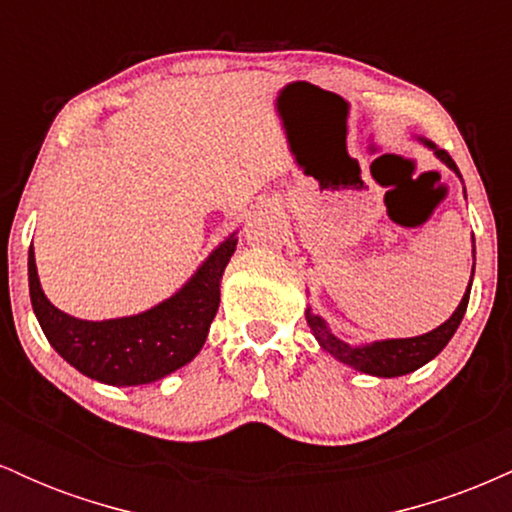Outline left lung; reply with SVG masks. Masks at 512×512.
Wrapping results in <instances>:
<instances>
[{"instance_id": "obj_1", "label": "left lung", "mask_w": 512, "mask_h": 512, "mask_svg": "<svg viewBox=\"0 0 512 512\" xmlns=\"http://www.w3.org/2000/svg\"><path fill=\"white\" fill-rule=\"evenodd\" d=\"M424 144L428 146V149H433V154H436L440 161L445 163V166L460 175V170H457L455 161H452L448 151L438 149L436 144L426 142V139H424ZM469 291H472V281H469L467 293L462 296V301H460V305H457L455 313L450 315V320H445L443 325L436 327L433 332L421 334V337L383 339V342L351 346V344L342 342L339 337H334V334L327 330L325 320H322L320 315L310 313V308L305 310V320H308L310 330H313L315 339L320 342L322 349H325L327 354H332L337 361H342V363H346V366L361 370V373L378 375V378H397V375L414 373L416 368H421L424 363L431 361V358H436L440 351L445 349V344L450 342L452 334H455L457 327H460L464 310H467V303H469Z\"/></svg>"}]
</instances>
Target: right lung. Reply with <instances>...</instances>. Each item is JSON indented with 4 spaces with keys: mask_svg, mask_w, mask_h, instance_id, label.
<instances>
[{
    "mask_svg": "<svg viewBox=\"0 0 512 512\" xmlns=\"http://www.w3.org/2000/svg\"><path fill=\"white\" fill-rule=\"evenodd\" d=\"M236 233L216 248L195 276L168 301L115 320L91 322L62 313L40 289L33 248L28 250V289L33 313L52 349L69 366L98 383L129 387L166 378L190 363L207 342L221 301V276L236 252Z\"/></svg>",
    "mask_w": 512,
    "mask_h": 512,
    "instance_id": "right-lung-1",
    "label": "right lung"
}]
</instances>
